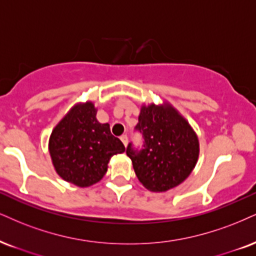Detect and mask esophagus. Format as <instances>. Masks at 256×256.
Listing matches in <instances>:
<instances>
[{"mask_svg": "<svg viewBox=\"0 0 256 256\" xmlns=\"http://www.w3.org/2000/svg\"><path fill=\"white\" fill-rule=\"evenodd\" d=\"M120 138H121V141L123 142V144H124V146L127 147V144H128V136H127V135H122V136Z\"/></svg>", "mask_w": 256, "mask_h": 256, "instance_id": "obj_1", "label": "esophagus"}]
</instances>
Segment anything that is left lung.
<instances>
[{"label": "left lung", "instance_id": "obj_1", "mask_svg": "<svg viewBox=\"0 0 256 256\" xmlns=\"http://www.w3.org/2000/svg\"><path fill=\"white\" fill-rule=\"evenodd\" d=\"M142 134L141 150L129 144L127 156L144 188L165 192L191 174L200 156L197 134L170 103L142 106L135 127Z\"/></svg>", "mask_w": 256, "mask_h": 256}]
</instances>
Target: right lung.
<instances>
[{
	"mask_svg": "<svg viewBox=\"0 0 256 256\" xmlns=\"http://www.w3.org/2000/svg\"><path fill=\"white\" fill-rule=\"evenodd\" d=\"M92 102L78 103L52 130L48 150L56 172L80 188H88L103 178L108 162L124 146L110 133L109 123H100Z\"/></svg>",
	"mask_w": 256,
	"mask_h": 256,
	"instance_id": "1",
	"label": "right lung"
}]
</instances>
